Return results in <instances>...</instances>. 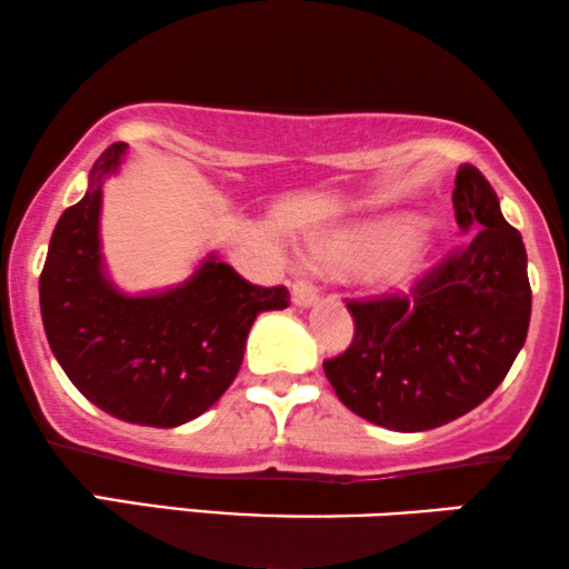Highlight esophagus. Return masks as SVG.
<instances>
[{
  "label": "esophagus",
  "mask_w": 569,
  "mask_h": 569,
  "mask_svg": "<svg viewBox=\"0 0 569 569\" xmlns=\"http://www.w3.org/2000/svg\"><path fill=\"white\" fill-rule=\"evenodd\" d=\"M316 300H319V292H316V287L311 282H295L292 284V302H295V306L311 308Z\"/></svg>",
  "instance_id": "obj_1"
}]
</instances>
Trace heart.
Instances as JSON below:
<instances>
[{"instance_id":"heart-1","label":"heart","mask_w":569,"mask_h":569,"mask_svg":"<svg viewBox=\"0 0 569 569\" xmlns=\"http://www.w3.org/2000/svg\"><path fill=\"white\" fill-rule=\"evenodd\" d=\"M410 227L405 224H373L360 227V230H350L335 238L321 240L316 246V256L323 261L337 263V267H350V263H360L371 258L389 246V242L402 238ZM429 269L426 253L418 246H405L395 250L387 261L376 269V282L387 290H405V287L416 284L420 277Z\"/></svg>"}]
</instances>
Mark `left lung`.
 Here are the masks:
<instances>
[{
	"label": "left lung",
	"instance_id": "obj_1",
	"mask_svg": "<svg viewBox=\"0 0 569 569\" xmlns=\"http://www.w3.org/2000/svg\"><path fill=\"white\" fill-rule=\"evenodd\" d=\"M468 242L408 295L350 300L356 337L323 373L345 408L392 431H429L478 408L528 337L530 284L520 232L476 167L455 177Z\"/></svg>",
	"mask_w": 569,
	"mask_h": 569
}]
</instances>
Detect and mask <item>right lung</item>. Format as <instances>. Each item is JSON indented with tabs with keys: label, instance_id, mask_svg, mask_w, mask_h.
<instances>
[{
	"label": "right lung",
	"instance_id": "obj_1",
	"mask_svg": "<svg viewBox=\"0 0 569 569\" xmlns=\"http://www.w3.org/2000/svg\"><path fill=\"white\" fill-rule=\"evenodd\" d=\"M124 143L96 159L88 190L64 209L39 279L49 348L78 392L109 416L174 429L211 408L240 371L256 316L290 306L287 287H258L209 256L188 282L124 295L101 258L104 180Z\"/></svg>",
	"mask_w": 569,
	"mask_h": 569
}]
</instances>
